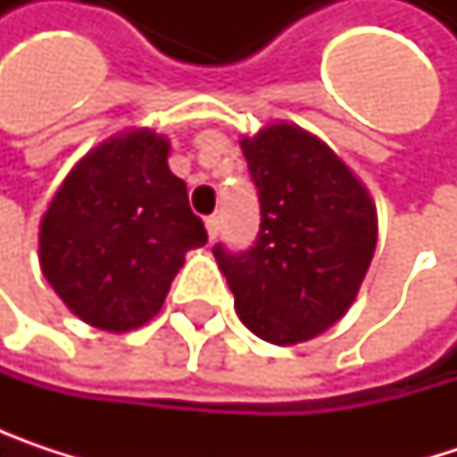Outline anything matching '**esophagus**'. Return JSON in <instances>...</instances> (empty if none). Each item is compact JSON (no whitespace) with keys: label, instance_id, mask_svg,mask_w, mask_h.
<instances>
[{"label":"esophagus","instance_id":"34e87169","mask_svg":"<svg viewBox=\"0 0 457 457\" xmlns=\"http://www.w3.org/2000/svg\"><path fill=\"white\" fill-rule=\"evenodd\" d=\"M220 228H222L220 217H209V220H206V232H209V237H212V240L220 235Z\"/></svg>","mask_w":457,"mask_h":457}]
</instances>
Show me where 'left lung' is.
I'll use <instances>...</instances> for the list:
<instances>
[{
  "label": "left lung",
  "instance_id": "8db88e82",
  "mask_svg": "<svg viewBox=\"0 0 457 457\" xmlns=\"http://www.w3.org/2000/svg\"><path fill=\"white\" fill-rule=\"evenodd\" d=\"M259 190L262 225L248 251L214 245L235 310L259 338H315L352 307L370 267L376 206L352 169L296 124L240 139Z\"/></svg>",
  "mask_w": 457,
  "mask_h": 457
}]
</instances>
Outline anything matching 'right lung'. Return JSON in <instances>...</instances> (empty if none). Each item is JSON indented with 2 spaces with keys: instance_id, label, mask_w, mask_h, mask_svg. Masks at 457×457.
Returning a JSON list of instances; mask_svg holds the SVG:
<instances>
[{
  "instance_id": "1",
  "label": "right lung",
  "mask_w": 457,
  "mask_h": 457,
  "mask_svg": "<svg viewBox=\"0 0 457 457\" xmlns=\"http://www.w3.org/2000/svg\"><path fill=\"white\" fill-rule=\"evenodd\" d=\"M169 139L129 129L92 147L39 228V262L65 307L111 333L158 315L190 248L209 235L171 174Z\"/></svg>"
}]
</instances>
